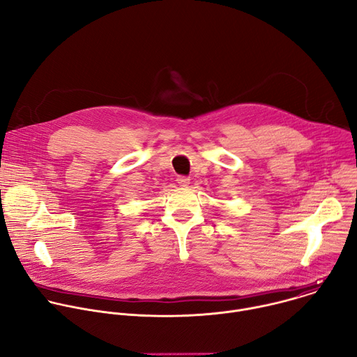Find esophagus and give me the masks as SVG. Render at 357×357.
Returning a JSON list of instances; mask_svg holds the SVG:
<instances>
[{
	"label": "esophagus",
	"instance_id": "1",
	"mask_svg": "<svg viewBox=\"0 0 357 357\" xmlns=\"http://www.w3.org/2000/svg\"><path fill=\"white\" fill-rule=\"evenodd\" d=\"M176 182H178V185H179V186H188V185H189V182H190V179H189L188 176L179 175V176L176 178Z\"/></svg>",
	"mask_w": 357,
	"mask_h": 357
}]
</instances>
